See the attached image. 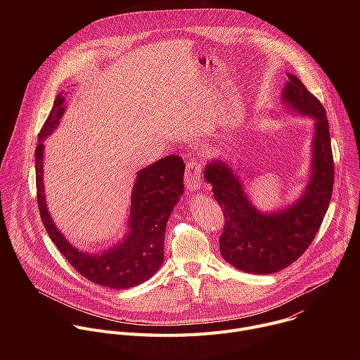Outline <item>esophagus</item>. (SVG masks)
<instances>
[{"label":"esophagus","mask_w":360,"mask_h":360,"mask_svg":"<svg viewBox=\"0 0 360 360\" xmlns=\"http://www.w3.org/2000/svg\"><path fill=\"white\" fill-rule=\"evenodd\" d=\"M200 165L198 162H189L186 165V171H185V184L189 192H198L200 188Z\"/></svg>","instance_id":"1"}]
</instances>
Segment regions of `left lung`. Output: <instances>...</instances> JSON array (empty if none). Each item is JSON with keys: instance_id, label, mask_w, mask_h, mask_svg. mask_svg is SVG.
<instances>
[{"instance_id": "obj_1", "label": "left lung", "mask_w": 360, "mask_h": 360, "mask_svg": "<svg viewBox=\"0 0 360 360\" xmlns=\"http://www.w3.org/2000/svg\"><path fill=\"white\" fill-rule=\"evenodd\" d=\"M286 75L281 104L290 114L315 121L309 176L297 199L276 211L262 212L229 161L217 157L203 169V178L212 185L225 215L219 239L222 258L246 274L269 275L293 264L312 243L332 198L335 165L325 108L297 77Z\"/></svg>"}]
</instances>
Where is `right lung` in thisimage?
Masks as SVG:
<instances>
[{
  "label": "right lung",
  "instance_id": "1",
  "mask_svg": "<svg viewBox=\"0 0 360 360\" xmlns=\"http://www.w3.org/2000/svg\"><path fill=\"white\" fill-rule=\"evenodd\" d=\"M65 110V96L60 92L39 131L35 148L37 199L42 224L65 259L88 281L112 289L141 285L155 275L164 262L167 224L184 195L185 164L179 157L169 155L138 171L122 239L104 252L79 250L54 224L44 189V141L58 128Z\"/></svg>",
  "mask_w": 360,
  "mask_h": 360
}]
</instances>
